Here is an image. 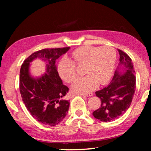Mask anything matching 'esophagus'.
Returning a JSON list of instances; mask_svg holds the SVG:
<instances>
[{"label":"esophagus","instance_id":"1","mask_svg":"<svg viewBox=\"0 0 151 151\" xmlns=\"http://www.w3.org/2000/svg\"><path fill=\"white\" fill-rule=\"evenodd\" d=\"M80 96H86V97H91V96H93V93H87V94H80Z\"/></svg>","mask_w":151,"mask_h":151}]
</instances>
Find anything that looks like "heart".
Listing matches in <instances>:
<instances>
[{"mask_svg":"<svg viewBox=\"0 0 151 151\" xmlns=\"http://www.w3.org/2000/svg\"><path fill=\"white\" fill-rule=\"evenodd\" d=\"M73 62L68 58H62L57 70L60 77L70 83L76 77V66L84 65L86 76L78 78L73 82L71 91L75 93L85 94L96 89L99 86L108 83L112 77L116 62V52L111 47L98 48L84 46L72 53Z\"/></svg>","mask_w":151,"mask_h":151,"instance_id":"b5f03b06","label":"heart"}]
</instances>
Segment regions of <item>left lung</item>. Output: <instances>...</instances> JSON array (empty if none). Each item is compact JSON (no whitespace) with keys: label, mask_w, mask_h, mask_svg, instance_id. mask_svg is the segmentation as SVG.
Listing matches in <instances>:
<instances>
[{"label":"left lung","mask_w":151,"mask_h":151,"mask_svg":"<svg viewBox=\"0 0 151 151\" xmlns=\"http://www.w3.org/2000/svg\"><path fill=\"white\" fill-rule=\"evenodd\" d=\"M119 63L112 80L102 89L96 92L101 106L93 112L95 118L109 122L122 115L129 108L136 84L133 64L129 55L120 49Z\"/></svg>","instance_id":"8db88e82"}]
</instances>
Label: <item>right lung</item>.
<instances>
[{
	"label": "right lung",
	"mask_w": 151,
	"mask_h": 151,
	"mask_svg": "<svg viewBox=\"0 0 151 151\" xmlns=\"http://www.w3.org/2000/svg\"><path fill=\"white\" fill-rule=\"evenodd\" d=\"M69 49L68 47L38 51L29 55L20 68L19 85L22 101L33 117L45 125L58 124L69 110V100L63 99L69 88L63 84L55 60ZM37 58L47 63L46 72L40 77L34 78L30 74V63Z\"/></svg>",
	"instance_id": "obj_1"
}]
</instances>
